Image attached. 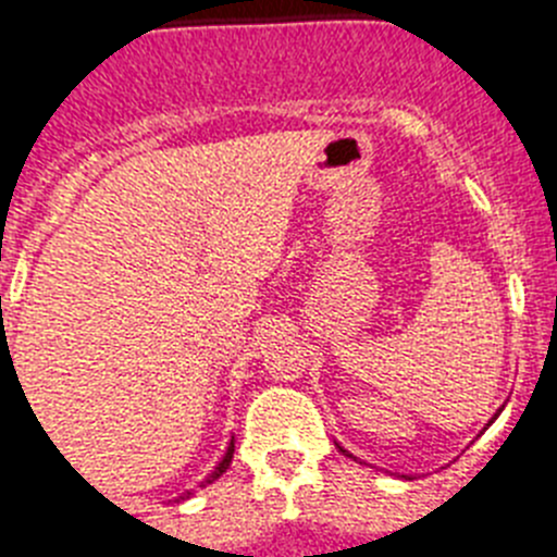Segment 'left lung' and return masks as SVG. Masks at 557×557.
<instances>
[{
    "instance_id": "obj_1",
    "label": "left lung",
    "mask_w": 557,
    "mask_h": 557,
    "mask_svg": "<svg viewBox=\"0 0 557 557\" xmlns=\"http://www.w3.org/2000/svg\"><path fill=\"white\" fill-rule=\"evenodd\" d=\"M502 410H505V407H499V410H496V412H494V418H491L488 424H494V421H496V416H499V412H502ZM337 449H339V451H343V455H348V451H346V449H343V446H339V444H337ZM348 457H351V455H348Z\"/></svg>"
}]
</instances>
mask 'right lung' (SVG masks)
<instances>
[{
	"instance_id": "obj_1",
	"label": "right lung",
	"mask_w": 557,
	"mask_h": 557,
	"mask_svg": "<svg viewBox=\"0 0 557 557\" xmlns=\"http://www.w3.org/2000/svg\"><path fill=\"white\" fill-rule=\"evenodd\" d=\"M231 460H234V441H231V444H228V451H225L223 460L218 462V469H214L209 476H206L203 485H211V482H214V480H220V476L225 474V469H228V466H231Z\"/></svg>"
}]
</instances>
